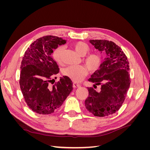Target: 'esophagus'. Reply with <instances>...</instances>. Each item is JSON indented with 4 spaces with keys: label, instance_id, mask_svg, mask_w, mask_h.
<instances>
[{
    "label": "esophagus",
    "instance_id": "34e87169",
    "mask_svg": "<svg viewBox=\"0 0 150 150\" xmlns=\"http://www.w3.org/2000/svg\"><path fill=\"white\" fill-rule=\"evenodd\" d=\"M81 87V85L78 83H73V88H80Z\"/></svg>",
    "mask_w": 150,
    "mask_h": 150
}]
</instances>
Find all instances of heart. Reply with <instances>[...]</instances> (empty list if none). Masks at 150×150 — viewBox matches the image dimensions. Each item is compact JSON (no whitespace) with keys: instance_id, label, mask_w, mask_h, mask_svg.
<instances>
[{"instance_id":"obj_1","label":"heart","mask_w":150,"mask_h":150,"mask_svg":"<svg viewBox=\"0 0 150 150\" xmlns=\"http://www.w3.org/2000/svg\"><path fill=\"white\" fill-rule=\"evenodd\" d=\"M72 47L80 56H85L89 51L88 45L81 41L74 43ZM63 51L64 47L62 46H57L53 51V59L58 63L62 62ZM83 61L88 69L84 66H69L66 67L63 71V74L75 82H78L82 80L87 74L88 69L91 72H94L100 68L103 62V57L100 54L93 52L86 56Z\"/></svg>"}]
</instances>
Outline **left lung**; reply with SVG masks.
<instances>
[{"label": "left lung", "mask_w": 150, "mask_h": 150, "mask_svg": "<svg viewBox=\"0 0 150 150\" xmlns=\"http://www.w3.org/2000/svg\"><path fill=\"white\" fill-rule=\"evenodd\" d=\"M89 42L100 52H106V58L88 79L95 83L94 88L96 85H101V91L88 88L89 96L85 101V107L95 116H107L118 111L126 98L131 83L129 62L115 42L107 40Z\"/></svg>", "instance_id": "8db88e82"}]
</instances>
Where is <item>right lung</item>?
I'll return each mask as SVG.
<instances>
[{
	"instance_id": "obj_1",
	"label": "right lung",
	"mask_w": 150,
	"mask_h": 150,
	"mask_svg": "<svg viewBox=\"0 0 150 150\" xmlns=\"http://www.w3.org/2000/svg\"><path fill=\"white\" fill-rule=\"evenodd\" d=\"M66 40L46 35L32 43L22 57L19 84L25 101L33 111L49 115L58 110L72 91V82L64 76L55 81L52 77L59 72L51 56Z\"/></svg>"
}]
</instances>
